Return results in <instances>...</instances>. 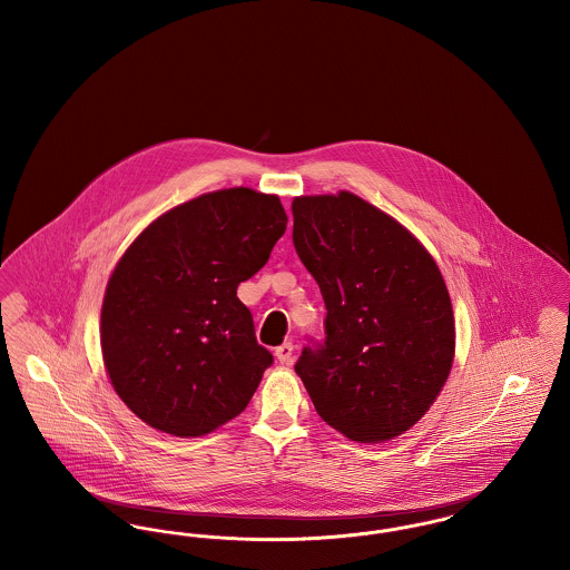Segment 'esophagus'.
Wrapping results in <instances>:
<instances>
[{
    "mask_svg": "<svg viewBox=\"0 0 570 570\" xmlns=\"http://www.w3.org/2000/svg\"><path fill=\"white\" fill-rule=\"evenodd\" d=\"M293 353H295V346H293L291 342H284L282 346L275 348V358H277L279 363H291V361H293Z\"/></svg>",
    "mask_w": 570,
    "mask_h": 570,
    "instance_id": "obj_1",
    "label": "esophagus"
}]
</instances>
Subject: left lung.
<instances>
[{"mask_svg":"<svg viewBox=\"0 0 570 570\" xmlns=\"http://www.w3.org/2000/svg\"><path fill=\"white\" fill-rule=\"evenodd\" d=\"M293 244L325 301V340L295 372L316 412L356 442L404 434L434 404L455 353L453 307L434 258L351 191L293 203Z\"/></svg>","mask_w":570,"mask_h":570,"instance_id":"left-lung-1","label":"left lung"}]
</instances>
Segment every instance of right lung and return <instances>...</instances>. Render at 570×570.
Returning <instances> with one entry per match:
<instances>
[{
    "label": "right lung",
    "instance_id": "1",
    "mask_svg": "<svg viewBox=\"0 0 570 570\" xmlns=\"http://www.w3.org/2000/svg\"><path fill=\"white\" fill-rule=\"evenodd\" d=\"M277 196L212 191L149 224L110 275L100 318L117 395L166 434L205 435L249 404L273 354L237 286L286 230Z\"/></svg>",
    "mask_w": 570,
    "mask_h": 570
}]
</instances>
